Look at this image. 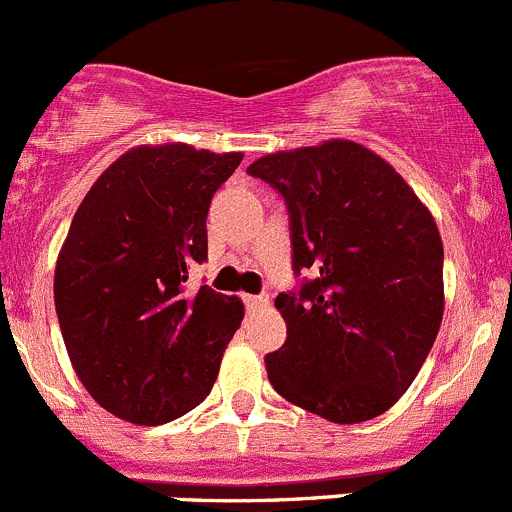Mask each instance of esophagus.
I'll return each mask as SVG.
<instances>
[{
    "label": "esophagus",
    "instance_id": "esophagus-1",
    "mask_svg": "<svg viewBox=\"0 0 512 512\" xmlns=\"http://www.w3.org/2000/svg\"><path fill=\"white\" fill-rule=\"evenodd\" d=\"M245 303L250 311H260V308H267L270 303V296H245Z\"/></svg>",
    "mask_w": 512,
    "mask_h": 512
}]
</instances>
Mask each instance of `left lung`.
<instances>
[{
  "label": "left lung",
  "mask_w": 512,
  "mask_h": 512,
  "mask_svg": "<svg viewBox=\"0 0 512 512\" xmlns=\"http://www.w3.org/2000/svg\"><path fill=\"white\" fill-rule=\"evenodd\" d=\"M247 173L290 211L293 267L319 278L275 308L288 339L265 370L288 403L362 423L411 388L444 319V245L398 170L352 140L262 155Z\"/></svg>",
  "instance_id": "8db88e82"
}]
</instances>
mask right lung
<instances>
[{"label": "right lung", "instance_id": "1", "mask_svg": "<svg viewBox=\"0 0 512 512\" xmlns=\"http://www.w3.org/2000/svg\"><path fill=\"white\" fill-rule=\"evenodd\" d=\"M245 155L137 145L94 181L55 260V313L78 380L122 421L160 426L214 388L245 303L188 265L206 260L211 196Z\"/></svg>", "mask_w": 512, "mask_h": 512}]
</instances>
